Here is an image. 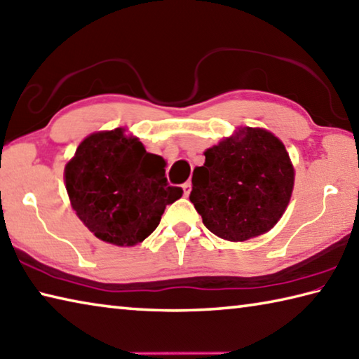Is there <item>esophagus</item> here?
Returning <instances> with one entry per match:
<instances>
[{"label": "esophagus", "mask_w": 359, "mask_h": 359, "mask_svg": "<svg viewBox=\"0 0 359 359\" xmlns=\"http://www.w3.org/2000/svg\"><path fill=\"white\" fill-rule=\"evenodd\" d=\"M182 188H184V191H185V196H188V194L191 193V182H185V184L182 185Z\"/></svg>", "instance_id": "obj_1"}]
</instances>
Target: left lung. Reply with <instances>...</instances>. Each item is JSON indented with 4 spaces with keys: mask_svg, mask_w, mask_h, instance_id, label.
<instances>
[{
    "mask_svg": "<svg viewBox=\"0 0 359 359\" xmlns=\"http://www.w3.org/2000/svg\"><path fill=\"white\" fill-rule=\"evenodd\" d=\"M204 155V166L193 171L190 201L207 229L231 242L270 231L293 188V168L283 142L266 130L246 127Z\"/></svg>",
    "mask_w": 359,
    "mask_h": 359,
    "instance_id": "left-lung-1",
    "label": "left lung"
}]
</instances>
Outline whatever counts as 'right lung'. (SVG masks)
Instances as JSON below:
<instances>
[{
	"instance_id": "right-lung-1",
	"label": "right lung",
	"mask_w": 359,
	"mask_h": 359,
	"mask_svg": "<svg viewBox=\"0 0 359 359\" xmlns=\"http://www.w3.org/2000/svg\"><path fill=\"white\" fill-rule=\"evenodd\" d=\"M166 163L122 128L88 136L66 166L72 207L103 242L133 246L157 229L184 190L168 184Z\"/></svg>"
}]
</instances>
